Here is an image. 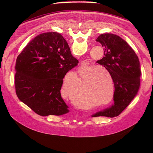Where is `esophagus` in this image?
Listing matches in <instances>:
<instances>
[{"instance_id":"esophagus-1","label":"esophagus","mask_w":153,"mask_h":153,"mask_svg":"<svg viewBox=\"0 0 153 153\" xmlns=\"http://www.w3.org/2000/svg\"><path fill=\"white\" fill-rule=\"evenodd\" d=\"M86 64H87V62L86 61H83L82 63V66H84L85 65H86Z\"/></svg>"}]
</instances>
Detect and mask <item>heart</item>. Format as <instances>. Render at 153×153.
I'll use <instances>...</instances> for the list:
<instances>
[{
	"mask_svg": "<svg viewBox=\"0 0 153 153\" xmlns=\"http://www.w3.org/2000/svg\"><path fill=\"white\" fill-rule=\"evenodd\" d=\"M80 81L84 84V100L89 103L87 108L105 105L111 101L115 95V82L110 72L103 67L86 66L79 71ZM77 72H73L64 78L60 93L64 98L78 105L84 101L77 97L79 88Z\"/></svg>",
	"mask_w": 153,
	"mask_h": 153,
	"instance_id": "1",
	"label": "heart"
}]
</instances>
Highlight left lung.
I'll return each instance as SVG.
<instances>
[{"instance_id": "1", "label": "left lung", "mask_w": 153, "mask_h": 153, "mask_svg": "<svg viewBox=\"0 0 153 153\" xmlns=\"http://www.w3.org/2000/svg\"><path fill=\"white\" fill-rule=\"evenodd\" d=\"M96 42L103 47V57L97 63L108 70L115 82L114 103L99 111L92 117L118 116L137 94L140 85V64L137 55L124 39L119 36L103 33Z\"/></svg>"}]
</instances>
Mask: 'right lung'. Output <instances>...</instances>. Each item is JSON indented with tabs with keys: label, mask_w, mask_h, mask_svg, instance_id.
<instances>
[{
	"label": "right lung",
	"mask_w": 153,
	"mask_h": 153,
	"mask_svg": "<svg viewBox=\"0 0 153 153\" xmlns=\"http://www.w3.org/2000/svg\"><path fill=\"white\" fill-rule=\"evenodd\" d=\"M78 62L61 34L38 35L17 57L15 85L18 98L39 115L68 113L60 88L67 72Z\"/></svg>",
	"instance_id": "1"
}]
</instances>
